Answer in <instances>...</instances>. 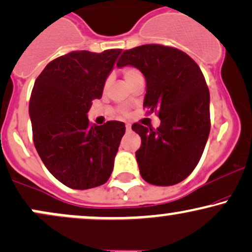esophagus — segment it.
I'll use <instances>...</instances> for the list:
<instances>
[{
  "label": "esophagus",
  "mask_w": 252,
  "mask_h": 252,
  "mask_svg": "<svg viewBox=\"0 0 252 252\" xmlns=\"http://www.w3.org/2000/svg\"><path fill=\"white\" fill-rule=\"evenodd\" d=\"M126 131H130V130H131V124L126 123Z\"/></svg>",
  "instance_id": "1"
}]
</instances>
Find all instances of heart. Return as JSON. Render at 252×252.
Returning a JSON list of instances; mask_svg holds the SVG:
<instances>
[{
	"label": "heart",
	"mask_w": 252,
	"mask_h": 252,
	"mask_svg": "<svg viewBox=\"0 0 252 252\" xmlns=\"http://www.w3.org/2000/svg\"><path fill=\"white\" fill-rule=\"evenodd\" d=\"M122 73H123L124 78H126V82L130 83V82H132V80H134L136 77L140 76L141 72L138 71L137 68L132 67V66H126V67L122 68ZM108 85H109V78L105 80V83H104V89H105ZM120 114L126 116V115H128V110H126V108H121L120 109Z\"/></svg>",
	"instance_id": "heart-1"
}]
</instances>
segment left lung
<instances>
[{
  "mask_svg": "<svg viewBox=\"0 0 252 252\" xmlns=\"http://www.w3.org/2000/svg\"><path fill=\"white\" fill-rule=\"evenodd\" d=\"M126 65L143 73V108L161 120L156 129L131 126L141 136L136 152L141 176L156 186L179 184L194 170L210 134V91L204 74L189 54L158 43L124 51L117 66Z\"/></svg>",
  "mask_w": 252,
  "mask_h": 252,
  "instance_id": "8db88e82",
  "label": "left lung"
}]
</instances>
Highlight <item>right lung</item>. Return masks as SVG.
Returning a JSON list of instances; mask_svg holds the SVG:
<instances>
[{
	"mask_svg": "<svg viewBox=\"0 0 252 252\" xmlns=\"http://www.w3.org/2000/svg\"><path fill=\"white\" fill-rule=\"evenodd\" d=\"M122 50L73 51L52 60L36 78L30 99L33 142L46 168L73 189L109 180L126 124L91 126L88 111Z\"/></svg>",
	"mask_w": 252,
	"mask_h": 252,
	"instance_id": "1",
	"label": "right lung"
}]
</instances>
